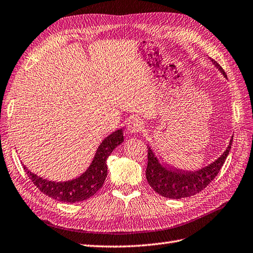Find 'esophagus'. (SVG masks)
Wrapping results in <instances>:
<instances>
[{
	"mask_svg": "<svg viewBox=\"0 0 253 253\" xmlns=\"http://www.w3.org/2000/svg\"><path fill=\"white\" fill-rule=\"evenodd\" d=\"M144 127V123L139 118H132L131 120H128L127 125H126V128L127 131L130 133H137L143 130Z\"/></svg>",
	"mask_w": 253,
	"mask_h": 253,
	"instance_id": "esophagus-1",
	"label": "esophagus"
}]
</instances>
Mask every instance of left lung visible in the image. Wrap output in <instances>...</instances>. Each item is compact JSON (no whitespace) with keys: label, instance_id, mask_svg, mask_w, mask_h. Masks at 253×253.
<instances>
[{"label":"left lung","instance_id":"8db88e82","mask_svg":"<svg viewBox=\"0 0 253 253\" xmlns=\"http://www.w3.org/2000/svg\"><path fill=\"white\" fill-rule=\"evenodd\" d=\"M219 67L226 77L222 67L218 63L213 62ZM233 137L230 140V145L223 152V155L206 168L196 171H182L179 169H170L160 163L151 148H148V163L146 169V178L150 187L160 195L169 199H182L189 198L198 194L211 183L214 177L218 175L222 168L226 157L231 150Z\"/></svg>","mask_w":253,"mask_h":253}]
</instances>
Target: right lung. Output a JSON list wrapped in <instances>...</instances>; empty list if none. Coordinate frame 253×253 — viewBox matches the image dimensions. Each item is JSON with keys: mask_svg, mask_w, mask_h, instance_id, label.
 <instances>
[{"mask_svg": "<svg viewBox=\"0 0 253 253\" xmlns=\"http://www.w3.org/2000/svg\"><path fill=\"white\" fill-rule=\"evenodd\" d=\"M122 141V128L110 134L98 147L89 169L82 176L70 181H49L31 173L26 166H23V169L36 188H39L41 192L48 195L49 198L67 203L83 202L90 199L92 195H94L103 187L104 181L107 177L106 160L115 148L119 146Z\"/></svg>", "mask_w": 253, "mask_h": 253, "instance_id": "1", "label": "right lung"}]
</instances>
